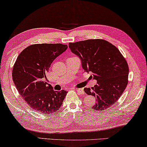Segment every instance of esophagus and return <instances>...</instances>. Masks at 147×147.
I'll use <instances>...</instances> for the list:
<instances>
[{"instance_id":"1","label":"esophagus","mask_w":147,"mask_h":147,"mask_svg":"<svg viewBox=\"0 0 147 147\" xmlns=\"http://www.w3.org/2000/svg\"><path fill=\"white\" fill-rule=\"evenodd\" d=\"M74 90L80 94H84V91L82 89H80V88H74Z\"/></svg>"}]
</instances>
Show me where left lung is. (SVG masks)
I'll return each instance as SVG.
<instances>
[{
    "instance_id": "8db88e82",
    "label": "left lung",
    "mask_w": 147,
    "mask_h": 147,
    "mask_svg": "<svg viewBox=\"0 0 147 147\" xmlns=\"http://www.w3.org/2000/svg\"><path fill=\"white\" fill-rule=\"evenodd\" d=\"M69 47L80 59L84 71L91 72L93 79L97 80L94 87L84 89L88 95L96 97L92 108L102 111L112 106L128 83L129 67L121 52L108 41L100 39L69 43Z\"/></svg>"
}]
</instances>
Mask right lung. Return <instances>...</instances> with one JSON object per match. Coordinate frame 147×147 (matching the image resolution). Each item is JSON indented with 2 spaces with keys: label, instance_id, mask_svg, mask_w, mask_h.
<instances>
[{
  "label": "right lung",
  "instance_id": "1",
  "mask_svg": "<svg viewBox=\"0 0 147 147\" xmlns=\"http://www.w3.org/2000/svg\"><path fill=\"white\" fill-rule=\"evenodd\" d=\"M61 43L34 44L19 54L12 69V79L18 92L31 108L45 114L57 112L67 92L54 91L46 74L55 59L66 51Z\"/></svg>",
  "mask_w": 147,
  "mask_h": 147
}]
</instances>
